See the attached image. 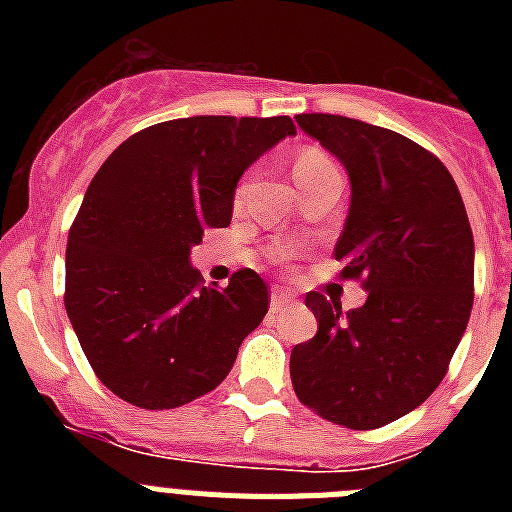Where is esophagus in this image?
I'll list each match as a JSON object with an SVG mask.
<instances>
[{"instance_id": "1", "label": "esophagus", "mask_w": 512, "mask_h": 512, "mask_svg": "<svg viewBox=\"0 0 512 512\" xmlns=\"http://www.w3.org/2000/svg\"><path fill=\"white\" fill-rule=\"evenodd\" d=\"M289 302H292V295H289V292H284V289H279V287L271 289V310L282 312Z\"/></svg>"}]
</instances>
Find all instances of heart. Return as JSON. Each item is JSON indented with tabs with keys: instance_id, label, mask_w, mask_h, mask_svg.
Listing matches in <instances>:
<instances>
[{
	"instance_id": "1",
	"label": "heart",
	"mask_w": 512,
	"mask_h": 512,
	"mask_svg": "<svg viewBox=\"0 0 512 512\" xmlns=\"http://www.w3.org/2000/svg\"><path fill=\"white\" fill-rule=\"evenodd\" d=\"M333 169H336V164H333L328 153H323L320 148H305V151L295 158L297 184L310 182V179H315V176L325 174V171H333Z\"/></svg>"
}]
</instances>
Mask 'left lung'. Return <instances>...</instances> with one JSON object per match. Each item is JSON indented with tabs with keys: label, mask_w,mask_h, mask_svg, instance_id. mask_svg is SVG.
<instances>
[{
	"label": "left lung",
	"mask_w": 512,
	"mask_h": 512,
	"mask_svg": "<svg viewBox=\"0 0 512 512\" xmlns=\"http://www.w3.org/2000/svg\"><path fill=\"white\" fill-rule=\"evenodd\" d=\"M297 125L346 166L336 261L369 297L346 318L341 302L305 297L318 333L292 348V387L328 423L372 431L418 408L449 372L474 300L472 225L454 176L415 140L325 112Z\"/></svg>",
	"instance_id": "left-lung-1"
}]
</instances>
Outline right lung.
Here are the masks:
<instances>
[{
	"instance_id": "right-lung-1",
	"label": "right lung",
	"mask_w": 512,
	"mask_h": 512,
	"mask_svg": "<svg viewBox=\"0 0 512 512\" xmlns=\"http://www.w3.org/2000/svg\"><path fill=\"white\" fill-rule=\"evenodd\" d=\"M295 133L287 115L166 120L130 135L94 174L69 230L63 305L120 400L182 408L228 377L269 310V287L253 269L205 287L189 248L228 228L243 171Z\"/></svg>"
}]
</instances>
